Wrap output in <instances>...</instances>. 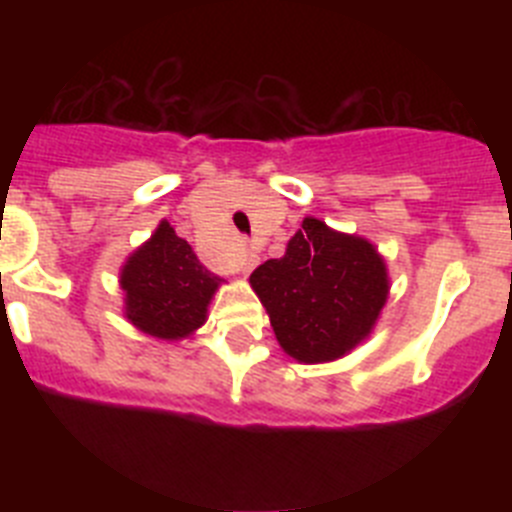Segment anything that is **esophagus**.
Returning <instances> with one entry per match:
<instances>
[{
  "instance_id": "obj_1",
  "label": "esophagus",
  "mask_w": 512,
  "mask_h": 512,
  "mask_svg": "<svg viewBox=\"0 0 512 512\" xmlns=\"http://www.w3.org/2000/svg\"><path fill=\"white\" fill-rule=\"evenodd\" d=\"M256 264H259V256H256V253L243 251L241 256H238V271H241V274H248Z\"/></svg>"
}]
</instances>
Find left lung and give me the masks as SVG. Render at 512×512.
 I'll return each mask as SVG.
<instances>
[{
  "instance_id": "obj_1",
  "label": "left lung",
  "mask_w": 512,
  "mask_h": 512,
  "mask_svg": "<svg viewBox=\"0 0 512 512\" xmlns=\"http://www.w3.org/2000/svg\"><path fill=\"white\" fill-rule=\"evenodd\" d=\"M279 346L300 364L346 356L377 323L387 295V266L361 235L338 233L305 217L279 259L251 274Z\"/></svg>"
}]
</instances>
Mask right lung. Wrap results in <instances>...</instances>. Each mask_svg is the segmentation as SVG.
<instances>
[{
	"label": "right lung",
	"mask_w": 512,
	"mask_h": 512,
	"mask_svg": "<svg viewBox=\"0 0 512 512\" xmlns=\"http://www.w3.org/2000/svg\"><path fill=\"white\" fill-rule=\"evenodd\" d=\"M223 279L200 264L166 220L120 271L125 318L161 341L189 338L207 320V305Z\"/></svg>",
	"instance_id": "add662e5"
}]
</instances>
